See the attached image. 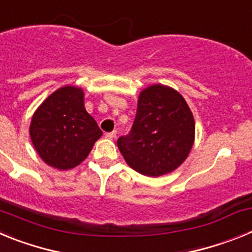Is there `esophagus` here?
<instances>
[{"label":"esophagus","instance_id":"34e87169","mask_svg":"<svg viewBox=\"0 0 252 252\" xmlns=\"http://www.w3.org/2000/svg\"><path fill=\"white\" fill-rule=\"evenodd\" d=\"M116 133H117L116 131H111V132H107L106 137H107V139H113V137L116 136Z\"/></svg>","mask_w":252,"mask_h":252}]
</instances>
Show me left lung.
Wrapping results in <instances>:
<instances>
[{
	"label": "left lung",
	"mask_w": 252,
	"mask_h": 252,
	"mask_svg": "<svg viewBox=\"0 0 252 252\" xmlns=\"http://www.w3.org/2000/svg\"><path fill=\"white\" fill-rule=\"evenodd\" d=\"M194 119L186 99L170 87L154 84L140 93L131 131L117 146L128 165L148 177L175 170L194 142Z\"/></svg>",
	"instance_id": "left-lung-1"
}]
</instances>
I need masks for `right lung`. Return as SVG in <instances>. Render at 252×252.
Segmentation results:
<instances>
[{
  "label": "right lung",
  "mask_w": 252,
  "mask_h": 252,
  "mask_svg": "<svg viewBox=\"0 0 252 252\" xmlns=\"http://www.w3.org/2000/svg\"><path fill=\"white\" fill-rule=\"evenodd\" d=\"M83 91L66 86L50 94L32 116L31 141L50 166L66 170L81 164L102 131L84 108Z\"/></svg>",
  "instance_id": "1"
}]
</instances>
